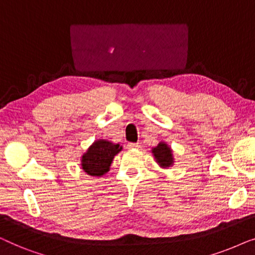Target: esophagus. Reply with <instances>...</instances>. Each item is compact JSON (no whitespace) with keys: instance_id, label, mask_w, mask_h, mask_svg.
Masks as SVG:
<instances>
[{"instance_id":"obj_1","label":"esophagus","mask_w":255,"mask_h":255,"mask_svg":"<svg viewBox=\"0 0 255 255\" xmlns=\"http://www.w3.org/2000/svg\"><path fill=\"white\" fill-rule=\"evenodd\" d=\"M138 147H139L138 142H128V149H134V148H138Z\"/></svg>"}]
</instances>
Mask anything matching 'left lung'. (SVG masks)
<instances>
[{
  "mask_svg": "<svg viewBox=\"0 0 255 255\" xmlns=\"http://www.w3.org/2000/svg\"><path fill=\"white\" fill-rule=\"evenodd\" d=\"M152 154L154 156L155 161L161 168H168L174 163L173 151L165 141H160L158 146L152 148Z\"/></svg>",
  "mask_w": 255,
  "mask_h": 255,
  "instance_id": "8db88e82",
  "label": "left lung"
}]
</instances>
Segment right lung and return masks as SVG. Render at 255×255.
I'll list each match as a JSON object with an SVG mask.
<instances>
[{
  "label": "right lung",
  "mask_w": 255,
  "mask_h": 255,
  "mask_svg": "<svg viewBox=\"0 0 255 255\" xmlns=\"http://www.w3.org/2000/svg\"><path fill=\"white\" fill-rule=\"evenodd\" d=\"M120 144L99 139L89 146L81 156V168L90 176L101 177L109 172L115 156L122 151Z\"/></svg>",
  "instance_id": "add662e5"
}]
</instances>
